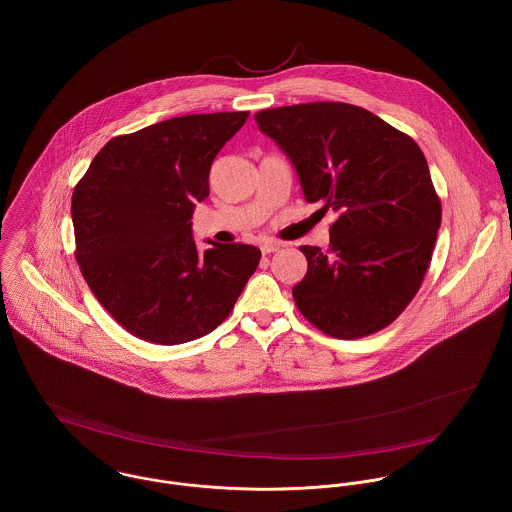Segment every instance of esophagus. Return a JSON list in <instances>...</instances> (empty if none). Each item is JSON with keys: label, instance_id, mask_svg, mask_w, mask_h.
<instances>
[{"label": "esophagus", "instance_id": "esophagus-1", "mask_svg": "<svg viewBox=\"0 0 512 512\" xmlns=\"http://www.w3.org/2000/svg\"><path fill=\"white\" fill-rule=\"evenodd\" d=\"M260 250H262V254H264V256H268V254L278 252V250H280V244H278V242H274V240H264V242L260 244Z\"/></svg>", "mask_w": 512, "mask_h": 512}]
</instances>
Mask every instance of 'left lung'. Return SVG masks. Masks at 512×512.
I'll use <instances>...</instances> for the list:
<instances>
[{"instance_id":"left-lung-1","label":"left lung","mask_w":512,"mask_h":512,"mask_svg":"<svg viewBox=\"0 0 512 512\" xmlns=\"http://www.w3.org/2000/svg\"><path fill=\"white\" fill-rule=\"evenodd\" d=\"M254 118L292 159L305 201L339 213L327 252L299 246L307 258L292 290L299 313L337 339L388 327L420 290L441 224L422 149L345 102L268 108Z\"/></svg>"}]
</instances>
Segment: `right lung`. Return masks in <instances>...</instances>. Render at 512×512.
Returning a JSON list of instances; mask_svg holds the SVG:
<instances>
[{
  "label": "right lung",
  "mask_w": 512,
  "mask_h": 512,
  "mask_svg": "<svg viewBox=\"0 0 512 512\" xmlns=\"http://www.w3.org/2000/svg\"><path fill=\"white\" fill-rule=\"evenodd\" d=\"M248 112L189 114L112 138L73 191L74 258L102 307L155 345L195 341L230 315L260 262L248 244L191 236L211 163Z\"/></svg>",
  "instance_id": "add662e5"
}]
</instances>
